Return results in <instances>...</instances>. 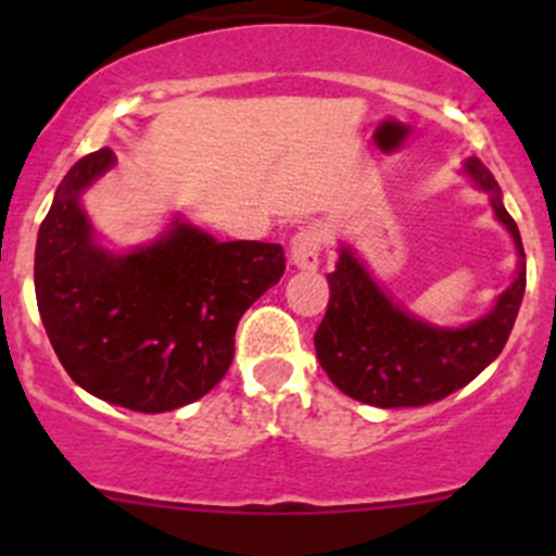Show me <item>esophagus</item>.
Here are the masks:
<instances>
[{"instance_id": "obj_1", "label": "esophagus", "mask_w": 556, "mask_h": 556, "mask_svg": "<svg viewBox=\"0 0 556 556\" xmlns=\"http://www.w3.org/2000/svg\"><path fill=\"white\" fill-rule=\"evenodd\" d=\"M325 239H328V231H325L323 223H309V226L301 228L290 239V261H293V266L301 268V271H314L319 266V252H323Z\"/></svg>"}]
</instances>
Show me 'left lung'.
<instances>
[{
	"label": "left lung",
	"mask_w": 556,
	"mask_h": 556,
	"mask_svg": "<svg viewBox=\"0 0 556 556\" xmlns=\"http://www.w3.org/2000/svg\"><path fill=\"white\" fill-rule=\"evenodd\" d=\"M463 174L490 195L492 212L511 233L517 277L484 317L441 328L392 301L357 252L339 244L336 271L328 274V312L314 333V350L323 371L344 395L379 408L428 406L473 382L506 346L525 299V247L490 169L479 159H468Z\"/></svg>",
	"instance_id": "obj_1"
}]
</instances>
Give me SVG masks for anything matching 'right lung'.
Wrapping results in <instances>:
<instances>
[{
    "instance_id": "add662e5",
    "label": "right lung",
    "mask_w": 556,
    "mask_h": 556,
    "mask_svg": "<svg viewBox=\"0 0 556 556\" xmlns=\"http://www.w3.org/2000/svg\"><path fill=\"white\" fill-rule=\"evenodd\" d=\"M115 164L102 148L55 188L37 233L39 317L72 382L112 406L172 412L226 377L239 319L279 282L285 250L217 242L179 215L150 244L110 250L83 193Z\"/></svg>"
}]
</instances>
